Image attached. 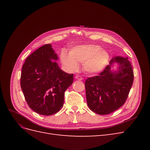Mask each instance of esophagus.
Instances as JSON below:
<instances>
[{
	"mask_svg": "<svg viewBox=\"0 0 150 150\" xmlns=\"http://www.w3.org/2000/svg\"><path fill=\"white\" fill-rule=\"evenodd\" d=\"M75 78H76V79L79 80V81H81V80H83V78H82V77L80 76H79V75H77V76H76Z\"/></svg>",
	"mask_w": 150,
	"mask_h": 150,
	"instance_id": "34e87169",
	"label": "esophagus"
}]
</instances>
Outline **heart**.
Instances as JSON below:
<instances>
[{
  "label": "heart",
  "mask_w": 150,
  "mask_h": 150,
  "mask_svg": "<svg viewBox=\"0 0 150 150\" xmlns=\"http://www.w3.org/2000/svg\"><path fill=\"white\" fill-rule=\"evenodd\" d=\"M110 59L109 54L105 50L101 49L98 45H80L72 48L69 54L62 52L61 60L68 69L76 71L78 64H83L84 71L89 73H97L106 66Z\"/></svg>",
  "instance_id": "1"
}]
</instances>
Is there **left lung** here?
<instances>
[{
    "label": "left lung",
    "mask_w": 150,
    "mask_h": 150,
    "mask_svg": "<svg viewBox=\"0 0 150 150\" xmlns=\"http://www.w3.org/2000/svg\"><path fill=\"white\" fill-rule=\"evenodd\" d=\"M119 64L112 72L110 67ZM134 74L128 58L113 57L105 69L98 76L89 78L85 82L86 100L89 109L98 115L110 114L126 102L133 83Z\"/></svg>",
    "instance_id": "obj_1"
}]
</instances>
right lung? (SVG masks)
<instances>
[{
	"label": "right lung",
	"instance_id": "add662e5",
	"mask_svg": "<svg viewBox=\"0 0 150 150\" xmlns=\"http://www.w3.org/2000/svg\"><path fill=\"white\" fill-rule=\"evenodd\" d=\"M51 44H45L27 57L22 68L21 87L34 111L50 116L64 104V93L73 83V74L61 69Z\"/></svg>",
	"mask_w": 150,
	"mask_h": 150
}]
</instances>
